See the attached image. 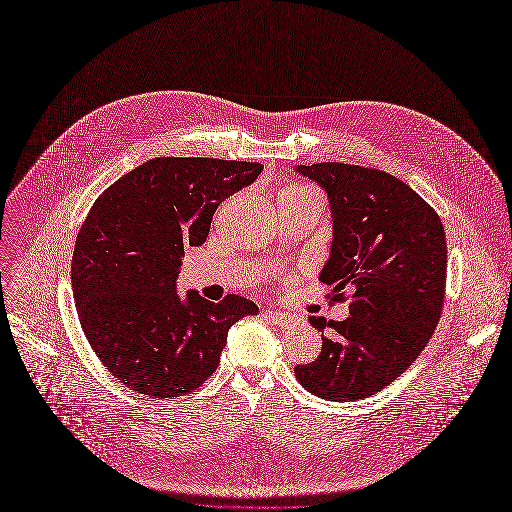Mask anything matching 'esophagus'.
Wrapping results in <instances>:
<instances>
[{
  "label": "esophagus",
  "instance_id": "obj_1",
  "mask_svg": "<svg viewBox=\"0 0 512 512\" xmlns=\"http://www.w3.org/2000/svg\"><path fill=\"white\" fill-rule=\"evenodd\" d=\"M269 322H273V324H277V326H285V324H289L291 320V314H287V312H277V310H265V314H263Z\"/></svg>",
  "mask_w": 512,
  "mask_h": 512
}]
</instances>
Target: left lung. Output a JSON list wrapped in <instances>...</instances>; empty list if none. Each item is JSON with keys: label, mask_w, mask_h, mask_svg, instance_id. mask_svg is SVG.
Segmentation results:
<instances>
[{"label": "left lung", "mask_w": 512, "mask_h": 512, "mask_svg": "<svg viewBox=\"0 0 512 512\" xmlns=\"http://www.w3.org/2000/svg\"><path fill=\"white\" fill-rule=\"evenodd\" d=\"M326 194L330 257L318 279L334 300L350 291L348 318L310 316L322 352L296 367L298 381L330 401H354L391 385L425 348L442 316L448 247L437 212L405 182L381 170L322 162L296 166Z\"/></svg>", "instance_id": "obj_1"}]
</instances>
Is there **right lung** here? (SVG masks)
<instances>
[{
  "label": "right lung",
  "instance_id": "right-lung-1",
  "mask_svg": "<svg viewBox=\"0 0 512 512\" xmlns=\"http://www.w3.org/2000/svg\"><path fill=\"white\" fill-rule=\"evenodd\" d=\"M263 166L156 158L93 204L72 253V296L83 332L113 377L154 399L196 391L218 367L229 328L259 308L227 296H178L184 247H200L223 200Z\"/></svg>",
  "mask_w": 512,
  "mask_h": 512
}]
</instances>
